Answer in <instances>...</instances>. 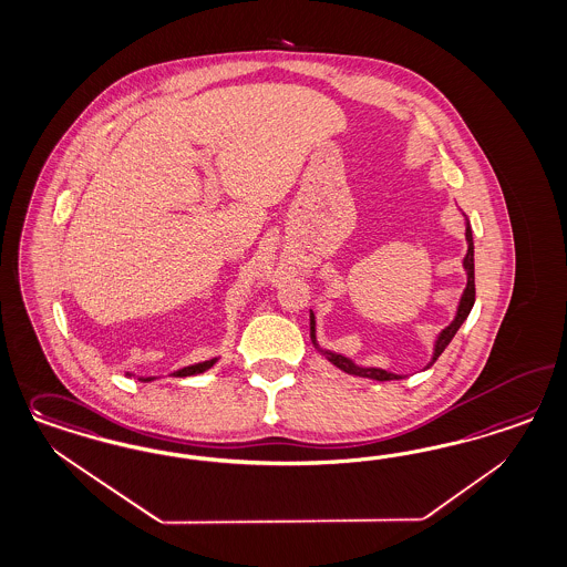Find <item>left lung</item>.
Listing matches in <instances>:
<instances>
[{"label":"left lung","mask_w":567,"mask_h":567,"mask_svg":"<svg viewBox=\"0 0 567 567\" xmlns=\"http://www.w3.org/2000/svg\"><path fill=\"white\" fill-rule=\"evenodd\" d=\"M465 217V215H463ZM465 241H467V252H465V258H463V269H465V275H467V286H465V290L461 293V298H458V307L457 312H455V319L446 326V328L442 329L439 333V338H436V342H434V352H432V359H430V363L425 365V369H430V367L436 363V359H439L440 354L444 352V348L451 344V340L455 338V333H457L458 328L465 323V319L470 317V312L474 309L475 302V284H474V238H472V225H470V220L465 217ZM311 340L315 348L328 359L331 365L338 367V369H342L344 373H350V375H357V378H367V380H375V382H392V380H402L404 375H399V373H392V371H385L382 367H363L357 365L352 359H348L344 354H340V352H333V350H328V348L319 347V342H317V328H315V315L311 311Z\"/></svg>","instance_id":"obj_1"}]
</instances>
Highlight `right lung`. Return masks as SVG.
<instances>
[{
	"instance_id": "right-lung-1",
	"label": "right lung",
	"mask_w": 567,
	"mask_h": 567,
	"mask_svg": "<svg viewBox=\"0 0 567 567\" xmlns=\"http://www.w3.org/2000/svg\"><path fill=\"white\" fill-rule=\"evenodd\" d=\"M219 361V357H215V359H210V361H202V363H196V365L183 367V369H177V371H173L171 375L173 378H187V375H198V373H204L206 369H210V367L215 365ZM127 378H137L140 382H152V380H156V375H135V373H125Z\"/></svg>"
}]
</instances>
